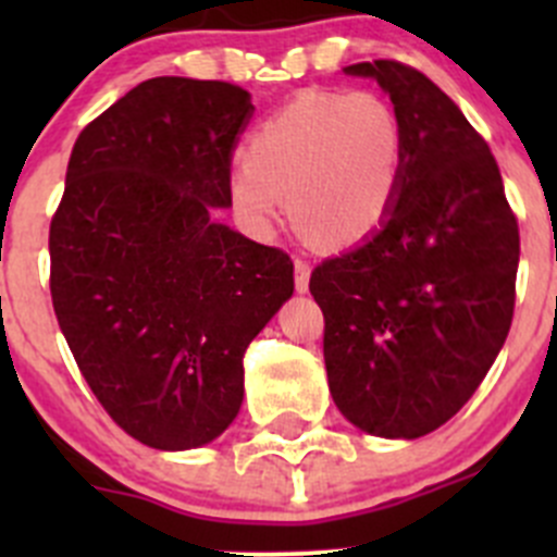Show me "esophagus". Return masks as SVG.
<instances>
[{
    "label": "esophagus",
    "mask_w": 557,
    "mask_h": 557,
    "mask_svg": "<svg viewBox=\"0 0 557 557\" xmlns=\"http://www.w3.org/2000/svg\"><path fill=\"white\" fill-rule=\"evenodd\" d=\"M294 267H296V277H294V280H296V290H299V294H305V290L310 288V272H312V267L305 261V258H296Z\"/></svg>",
    "instance_id": "obj_1"
}]
</instances>
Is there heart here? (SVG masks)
I'll return each mask as SVG.
<instances>
[{"instance_id": "b5f03b06", "label": "heart", "mask_w": 557, "mask_h": 557, "mask_svg": "<svg viewBox=\"0 0 557 557\" xmlns=\"http://www.w3.org/2000/svg\"><path fill=\"white\" fill-rule=\"evenodd\" d=\"M401 117L374 91H301L250 134L228 177L239 215L258 232L283 218L318 243L350 247L391 215L404 174Z\"/></svg>"}]
</instances>
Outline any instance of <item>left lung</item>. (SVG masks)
I'll return each instance as SVG.
<instances>
[{
    "label": "left lung",
    "instance_id": "left-lung-1",
    "mask_svg": "<svg viewBox=\"0 0 557 557\" xmlns=\"http://www.w3.org/2000/svg\"><path fill=\"white\" fill-rule=\"evenodd\" d=\"M407 139L391 215L314 267L323 358L339 412L385 440L431 434L474 396L515 312L520 234L502 172L458 104L423 72L377 59Z\"/></svg>",
    "mask_w": 557,
    "mask_h": 557
}]
</instances>
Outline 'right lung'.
<instances>
[{
  "mask_svg": "<svg viewBox=\"0 0 557 557\" xmlns=\"http://www.w3.org/2000/svg\"><path fill=\"white\" fill-rule=\"evenodd\" d=\"M250 94L153 77L77 137L50 221V296L104 412L143 445L221 436L245 393L243 358L294 294V261L215 221Z\"/></svg>",
  "mask_w": 557,
  "mask_h": 557,
  "instance_id": "obj_1",
  "label": "right lung"
}]
</instances>
